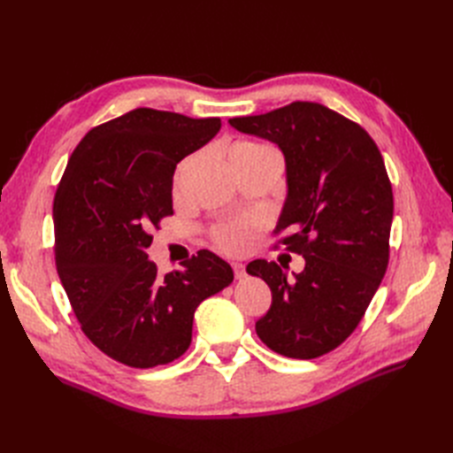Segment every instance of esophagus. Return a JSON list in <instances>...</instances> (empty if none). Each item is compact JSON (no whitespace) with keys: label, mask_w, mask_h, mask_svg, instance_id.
<instances>
[{"label":"esophagus","mask_w":453,"mask_h":453,"mask_svg":"<svg viewBox=\"0 0 453 453\" xmlns=\"http://www.w3.org/2000/svg\"><path fill=\"white\" fill-rule=\"evenodd\" d=\"M232 272H234V278L236 280H242L245 276V266L242 263H232Z\"/></svg>","instance_id":"34e87169"}]
</instances>
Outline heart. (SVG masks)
Wrapping results in <instances>:
<instances>
[{"mask_svg":"<svg viewBox=\"0 0 453 453\" xmlns=\"http://www.w3.org/2000/svg\"><path fill=\"white\" fill-rule=\"evenodd\" d=\"M272 150L270 147L257 143V142H236L232 143L226 149V158L230 168L240 166L242 162H248L258 155L268 153ZM196 157H188L183 162H180L175 173H173V193H181V188L185 185L187 175L193 168ZM258 219L257 217H236V219H228V221L217 223L210 236L215 248L219 251H223L226 255H242L250 250V245L253 242V232L258 228Z\"/></svg>","mask_w":453,"mask_h":453,"instance_id":"heart-1","label":"heart"}]
</instances>
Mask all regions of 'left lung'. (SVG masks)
<instances>
[{
    "label": "left lung",
    "instance_id": "1",
    "mask_svg": "<svg viewBox=\"0 0 453 453\" xmlns=\"http://www.w3.org/2000/svg\"><path fill=\"white\" fill-rule=\"evenodd\" d=\"M228 122L283 150L289 193L273 234H288L276 248L306 260L295 280L278 263L248 265L272 291L255 331L285 357H321L357 328L388 270L393 188L386 164L363 127L315 102Z\"/></svg>",
    "mask_w": 453,
    "mask_h": 453
}]
</instances>
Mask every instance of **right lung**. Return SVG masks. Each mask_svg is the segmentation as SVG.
<instances>
[{
  "instance_id": "add662e5",
  "label": "right lung",
  "mask_w": 453,
  "mask_h": 453,
  "mask_svg": "<svg viewBox=\"0 0 453 453\" xmlns=\"http://www.w3.org/2000/svg\"><path fill=\"white\" fill-rule=\"evenodd\" d=\"M221 119L138 107L94 127L67 160L52 205L54 260L81 331L122 365L153 368L188 349L195 310L234 280L208 250L158 276L150 230L172 210L177 162Z\"/></svg>"
}]
</instances>
